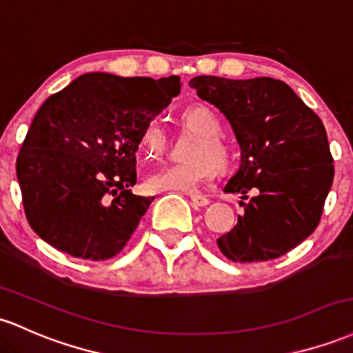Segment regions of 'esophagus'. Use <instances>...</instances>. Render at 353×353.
Masks as SVG:
<instances>
[{"label":"esophagus","instance_id":"1","mask_svg":"<svg viewBox=\"0 0 353 353\" xmlns=\"http://www.w3.org/2000/svg\"><path fill=\"white\" fill-rule=\"evenodd\" d=\"M191 203L194 204V206H206L209 204V199L206 196H201V194H191Z\"/></svg>","mask_w":353,"mask_h":353}]
</instances>
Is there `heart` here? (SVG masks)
<instances>
[{
	"label": "heart",
	"instance_id": "obj_1",
	"mask_svg": "<svg viewBox=\"0 0 353 353\" xmlns=\"http://www.w3.org/2000/svg\"><path fill=\"white\" fill-rule=\"evenodd\" d=\"M183 122L201 135V141L196 142L188 156L192 161L164 165L150 172L145 177V188L150 192H197L201 185L208 184L214 177L213 161L218 168L226 165L228 150L219 139L223 127L218 115L211 108L194 105L185 108ZM139 147L147 157H159L164 152L165 132L157 120L145 123L139 137ZM208 158L213 161H208Z\"/></svg>",
	"mask_w": 353,
	"mask_h": 353
}]
</instances>
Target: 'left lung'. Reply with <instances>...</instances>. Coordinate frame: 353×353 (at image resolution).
I'll return each mask as SVG.
<instances>
[{
  "mask_svg": "<svg viewBox=\"0 0 353 353\" xmlns=\"http://www.w3.org/2000/svg\"><path fill=\"white\" fill-rule=\"evenodd\" d=\"M199 99L230 120L241 162L224 192L256 196L218 238L226 258L268 261L288 253L319 226L334 183V159L321 120L290 85L270 77L231 80L201 75L189 82Z\"/></svg>",
  "mask_w": 353,
  "mask_h": 353,
  "instance_id": "8db88e82",
  "label": "left lung"
}]
</instances>
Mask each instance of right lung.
<instances>
[{
    "label": "right lung",
    "mask_w": 353,
    "mask_h": 353,
    "mask_svg": "<svg viewBox=\"0 0 353 353\" xmlns=\"http://www.w3.org/2000/svg\"><path fill=\"white\" fill-rule=\"evenodd\" d=\"M181 92V79L83 73L38 108L17 159L30 226L75 258L119 253L154 197L135 196V152L147 122Z\"/></svg>",
    "instance_id": "add662e5"
}]
</instances>
